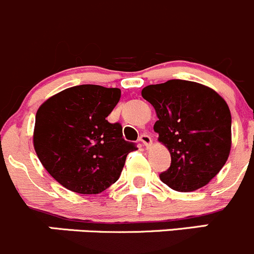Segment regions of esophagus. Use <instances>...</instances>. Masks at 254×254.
I'll use <instances>...</instances> for the list:
<instances>
[{
    "mask_svg": "<svg viewBox=\"0 0 254 254\" xmlns=\"http://www.w3.org/2000/svg\"><path fill=\"white\" fill-rule=\"evenodd\" d=\"M139 140H140V142H142L143 144H144L147 148H149L150 145H152V143H153L152 137H150L149 134H142V135H140V137H139Z\"/></svg>",
    "mask_w": 254,
    "mask_h": 254,
    "instance_id": "esophagus-1",
    "label": "esophagus"
}]
</instances>
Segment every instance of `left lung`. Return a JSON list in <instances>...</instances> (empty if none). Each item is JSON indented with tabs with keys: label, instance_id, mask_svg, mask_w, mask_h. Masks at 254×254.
Instances as JSON below:
<instances>
[{
	"label": "left lung",
	"instance_id": "obj_1",
	"mask_svg": "<svg viewBox=\"0 0 254 254\" xmlns=\"http://www.w3.org/2000/svg\"><path fill=\"white\" fill-rule=\"evenodd\" d=\"M142 96L154 107L153 128L172 157L160 180L180 192L209 184L227 162L232 144L225 100L211 87L187 80L148 85Z\"/></svg>",
	"mask_w": 254,
	"mask_h": 254
}]
</instances>
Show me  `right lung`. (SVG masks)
<instances>
[{"mask_svg":"<svg viewBox=\"0 0 254 254\" xmlns=\"http://www.w3.org/2000/svg\"><path fill=\"white\" fill-rule=\"evenodd\" d=\"M121 90L79 85L53 95L39 106L33 145L48 173L77 194H100L119 180L127 154L120 124L106 120Z\"/></svg>","mask_w":254,"mask_h":254,"instance_id":"obj_1","label":"right lung"}]
</instances>
